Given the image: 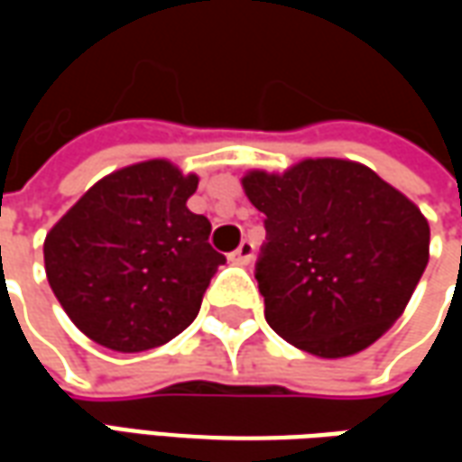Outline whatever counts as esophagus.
Masks as SVG:
<instances>
[{
  "instance_id": "1",
  "label": "esophagus",
  "mask_w": 462,
  "mask_h": 462,
  "mask_svg": "<svg viewBox=\"0 0 462 462\" xmlns=\"http://www.w3.org/2000/svg\"><path fill=\"white\" fill-rule=\"evenodd\" d=\"M252 257H254V247H252L250 240H245L237 250L232 252L230 262L232 264H242V267H245V264H250Z\"/></svg>"
}]
</instances>
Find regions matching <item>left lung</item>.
<instances>
[{"mask_svg":"<svg viewBox=\"0 0 462 462\" xmlns=\"http://www.w3.org/2000/svg\"><path fill=\"white\" fill-rule=\"evenodd\" d=\"M242 188L264 212L254 277L282 339L314 356H351L403 314L430 242L403 192L339 158H310L282 175L252 171Z\"/></svg>","mask_w":462,"mask_h":462,"instance_id":"8db88e82","label":"left lung"}]
</instances>
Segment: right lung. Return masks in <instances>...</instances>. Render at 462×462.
<instances>
[{"mask_svg":"<svg viewBox=\"0 0 462 462\" xmlns=\"http://www.w3.org/2000/svg\"><path fill=\"white\" fill-rule=\"evenodd\" d=\"M198 175L145 161L106 175L44 240L46 280L88 339L123 354L175 339L198 317L225 254L188 210Z\"/></svg>","mask_w":462,"mask_h":462,"instance_id":"obj_1","label":"right lung"}]
</instances>
